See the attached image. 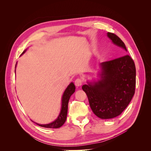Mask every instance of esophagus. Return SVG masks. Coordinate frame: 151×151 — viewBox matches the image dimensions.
<instances>
[{
    "instance_id": "34e87169",
    "label": "esophagus",
    "mask_w": 151,
    "mask_h": 151,
    "mask_svg": "<svg viewBox=\"0 0 151 151\" xmlns=\"http://www.w3.org/2000/svg\"><path fill=\"white\" fill-rule=\"evenodd\" d=\"M74 84H75L76 86L79 87L82 85V84H83V80H82V79H81V78L77 79H76V81L74 82Z\"/></svg>"
}]
</instances>
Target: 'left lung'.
<instances>
[{
	"instance_id": "8db88e82",
	"label": "left lung",
	"mask_w": 151,
	"mask_h": 151,
	"mask_svg": "<svg viewBox=\"0 0 151 151\" xmlns=\"http://www.w3.org/2000/svg\"><path fill=\"white\" fill-rule=\"evenodd\" d=\"M107 35L114 44L123 48L124 55L102 62L101 79L82 87L92 111L101 119L115 118L124 111L134 96L136 84L135 63L126 54L125 43L115 34L108 32Z\"/></svg>"
}]
</instances>
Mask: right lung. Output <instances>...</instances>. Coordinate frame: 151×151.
<instances>
[{
    "label": "right lung",
    "instance_id": "right-lung-1",
    "mask_svg": "<svg viewBox=\"0 0 151 151\" xmlns=\"http://www.w3.org/2000/svg\"><path fill=\"white\" fill-rule=\"evenodd\" d=\"M26 51V50L22 52V55L24 53H25ZM16 67H15V68H16ZM75 89H76V87L73 83H71L66 88L65 91H64V93H63V94L62 96L61 111L60 114H59L58 118L55 120L52 123H48V124L41 125V124H38V123H36V124L38 125L40 127H45V128H50V129H57V128L62 127L63 125V123L65 122L66 118H67L68 101H69V99L71 96V95L75 92Z\"/></svg>",
    "mask_w": 151,
    "mask_h": 151
}]
</instances>
